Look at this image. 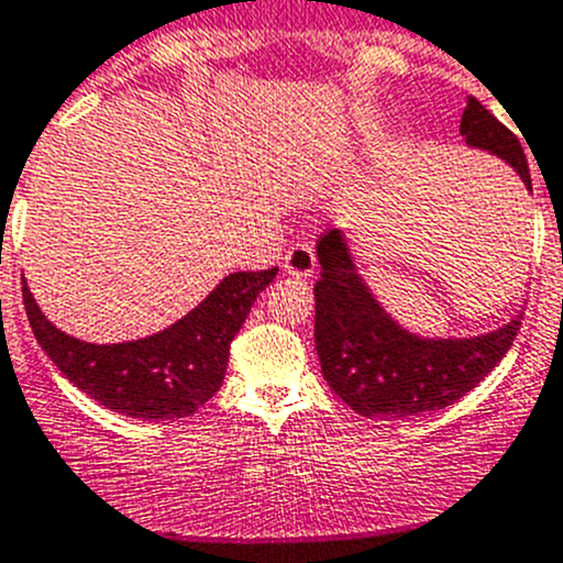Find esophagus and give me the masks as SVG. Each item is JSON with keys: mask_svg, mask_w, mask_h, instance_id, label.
<instances>
[{"mask_svg": "<svg viewBox=\"0 0 563 563\" xmlns=\"http://www.w3.org/2000/svg\"><path fill=\"white\" fill-rule=\"evenodd\" d=\"M314 267H318V256H314V249L309 243L292 245L285 254V271L290 273V276L307 278L312 276Z\"/></svg>", "mask_w": 563, "mask_h": 563, "instance_id": "34e87169", "label": "esophagus"}]
</instances>
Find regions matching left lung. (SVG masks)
<instances>
[{
  "mask_svg": "<svg viewBox=\"0 0 563 563\" xmlns=\"http://www.w3.org/2000/svg\"><path fill=\"white\" fill-rule=\"evenodd\" d=\"M467 146L506 159L531 190L528 159L511 130L470 96L459 126ZM314 347L329 387L362 417L428 415L478 387L497 367L519 331V314L478 336L431 340L406 331L378 303L353 265L340 229L318 240Z\"/></svg>",
  "mask_w": 563,
  "mask_h": 563,
  "instance_id": "left-lung-1",
  "label": "left lung"
}]
</instances>
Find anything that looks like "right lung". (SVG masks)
Wrapping results in <instances>:
<instances>
[{
  "instance_id": "1",
  "label": "right lung",
  "mask_w": 563,
  "mask_h": 563,
  "mask_svg": "<svg viewBox=\"0 0 563 563\" xmlns=\"http://www.w3.org/2000/svg\"><path fill=\"white\" fill-rule=\"evenodd\" d=\"M276 271L229 273L174 325L143 340L112 345L82 342L52 325L26 282H21V296L37 345L49 353L74 387L118 415L176 420L201 409L221 389L229 345L243 329L251 303L276 278Z\"/></svg>"
}]
</instances>
